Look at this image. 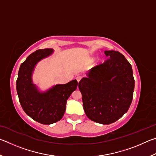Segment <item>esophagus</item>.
Instances as JSON below:
<instances>
[{"mask_svg":"<svg viewBox=\"0 0 156 156\" xmlns=\"http://www.w3.org/2000/svg\"><path fill=\"white\" fill-rule=\"evenodd\" d=\"M81 79H82V77H81V76H77V77H76V80H77V81H78V83H79V82H80V80H81Z\"/></svg>","mask_w":156,"mask_h":156,"instance_id":"1","label":"esophagus"}]
</instances>
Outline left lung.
<instances>
[{
  "label": "left lung",
  "mask_w": 156,
  "mask_h": 156,
  "mask_svg": "<svg viewBox=\"0 0 156 156\" xmlns=\"http://www.w3.org/2000/svg\"><path fill=\"white\" fill-rule=\"evenodd\" d=\"M107 58L79 82L83 108L92 121L109 125L127 112L133 96L134 80L130 63L121 53L105 51Z\"/></svg>",
  "instance_id": "left-lung-1"
}]
</instances>
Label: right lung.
Listing matches in <instances>:
<instances>
[{"label":"right lung","mask_w":156,"mask_h":156,"mask_svg":"<svg viewBox=\"0 0 156 156\" xmlns=\"http://www.w3.org/2000/svg\"><path fill=\"white\" fill-rule=\"evenodd\" d=\"M51 49H38L29 56L18 71L16 90L20 103L27 114L43 125H51L62 118L67 100L77 89L78 82L57 84L49 91L41 93L32 83L31 74L36 63L51 54Z\"/></svg>","instance_id":"obj_1"}]
</instances>
